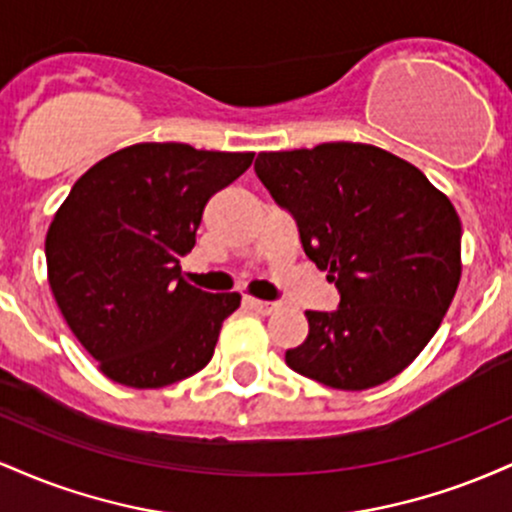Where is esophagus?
Returning a JSON list of instances; mask_svg holds the SVG:
<instances>
[{
	"instance_id": "1",
	"label": "esophagus",
	"mask_w": 512,
	"mask_h": 512,
	"mask_svg": "<svg viewBox=\"0 0 512 512\" xmlns=\"http://www.w3.org/2000/svg\"><path fill=\"white\" fill-rule=\"evenodd\" d=\"M245 303H248L250 308L255 310V313H260V315H272L274 310H276V303L260 301V298H250V296H245Z\"/></svg>"
}]
</instances>
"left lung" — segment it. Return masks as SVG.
<instances>
[{"label": "left lung", "instance_id": "obj_1", "mask_svg": "<svg viewBox=\"0 0 512 512\" xmlns=\"http://www.w3.org/2000/svg\"><path fill=\"white\" fill-rule=\"evenodd\" d=\"M257 178L296 221L305 255L337 286L308 310L291 370L334 387L383 385L431 342L460 284V216L419 168L378 146L332 142L269 151Z\"/></svg>", "mask_w": 512, "mask_h": 512}]
</instances>
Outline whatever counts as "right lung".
Listing matches in <instances>:
<instances>
[{"label":"right lung","instance_id":"obj_1","mask_svg":"<svg viewBox=\"0 0 512 512\" xmlns=\"http://www.w3.org/2000/svg\"><path fill=\"white\" fill-rule=\"evenodd\" d=\"M255 154L134 144L74 182L45 238L50 289L69 330L115 383L154 390L190 378L214 356L238 293L180 276L209 197Z\"/></svg>","mask_w":512,"mask_h":512}]
</instances>
